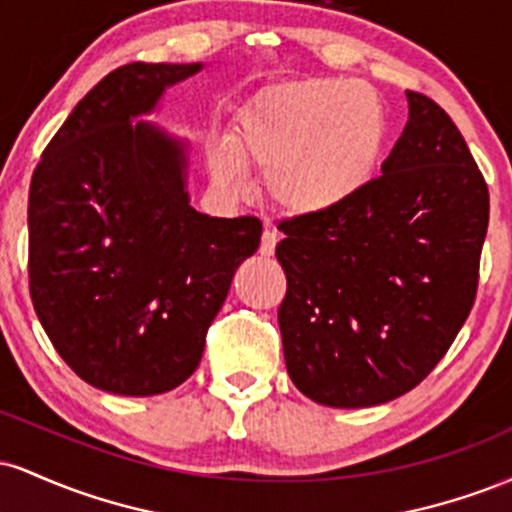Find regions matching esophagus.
I'll list each match as a JSON object with an SVG mask.
<instances>
[{
	"label": "esophagus",
	"mask_w": 512,
	"mask_h": 512,
	"mask_svg": "<svg viewBox=\"0 0 512 512\" xmlns=\"http://www.w3.org/2000/svg\"><path fill=\"white\" fill-rule=\"evenodd\" d=\"M274 248H276V231L274 228H264L262 243H260V255L262 257L274 255Z\"/></svg>",
	"instance_id": "obj_1"
}]
</instances>
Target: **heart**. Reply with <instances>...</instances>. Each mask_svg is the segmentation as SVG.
<instances>
[{"mask_svg":"<svg viewBox=\"0 0 512 512\" xmlns=\"http://www.w3.org/2000/svg\"><path fill=\"white\" fill-rule=\"evenodd\" d=\"M387 142L383 101L368 84L337 76L286 79L240 108L233 142L211 154L214 180L238 192L249 166L281 214L308 219L346 207L373 180Z\"/></svg>","mask_w":512,"mask_h":512,"instance_id":"obj_1","label":"heart"}]
</instances>
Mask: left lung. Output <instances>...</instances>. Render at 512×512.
<instances>
[{
  "label": "left lung",
  "mask_w": 512,
  "mask_h": 512,
  "mask_svg": "<svg viewBox=\"0 0 512 512\" xmlns=\"http://www.w3.org/2000/svg\"><path fill=\"white\" fill-rule=\"evenodd\" d=\"M407 105L378 180L342 209L281 223L286 370L325 407L414 390L477 296L489 190L450 115L414 91Z\"/></svg>",
  "instance_id": "8db88e82"
}]
</instances>
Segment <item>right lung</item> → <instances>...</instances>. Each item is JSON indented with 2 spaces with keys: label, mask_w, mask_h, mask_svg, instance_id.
Returning <instances> with one entry per match:
<instances>
[{
  "label": "right lung",
  "mask_w": 512,
  "mask_h": 512,
  "mask_svg": "<svg viewBox=\"0 0 512 512\" xmlns=\"http://www.w3.org/2000/svg\"><path fill=\"white\" fill-rule=\"evenodd\" d=\"M202 69L134 62L110 72L76 103L31 180L35 313L67 366L113 395L185 383L233 274L260 248V219L192 207V144L142 120Z\"/></svg>",
  "instance_id": "add662e5"
}]
</instances>
